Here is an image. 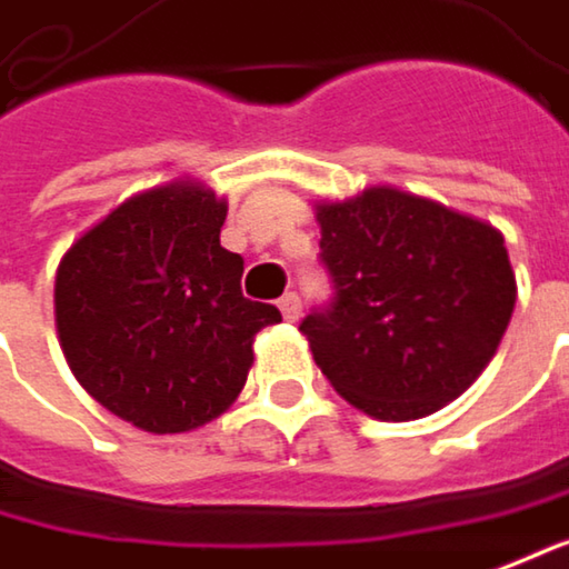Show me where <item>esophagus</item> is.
Masks as SVG:
<instances>
[{
  "mask_svg": "<svg viewBox=\"0 0 569 569\" xmlns=\"http://www.w3.org/2000/svg\"><path fill=\"white\" fill-rule=\"evenodd\" d=\"M278 307H281L284 320H291V323H295V320L301 317V310H305V307H301V298H298L295 291H288V295H284L281 301H278Z\"/></svg>",
  "mask_w": 569,
  "mask_h": 569,
  "instance_id": "obj_1",
  "label": "esophagus"
}]
</instances>
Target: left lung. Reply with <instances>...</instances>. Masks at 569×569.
I'll return each mask as SVG.
<instances>
[{"label":"left lung","mask_w":569,"mask_h":569,"mask_svg":"<svg viewBox=\"0 0 569 569\" xmlns=\"http://www.w3.org/2000/svg\"><path fill=\"white\" fill-rule=\"evenodd\" d=\"M317 223L333 298L301 333L330 386L379 421L463 395L515 310L502 232L391 187L323 203Z\"/></svg>","instance_id":"left-lung-1"}]
</instances>
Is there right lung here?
I'll return each mask as SVG.
<instances>
[{
  "mask_svg": "<svg viewBox=\"0 0 569 569\" xmlns=\"http://www.w3.org/2000/svg\"><path fill=\"white\" fill-rule=\"evenodd\" d=\"M226 203L168 183L116 207L63 256L58 333L73 376L148 433L220 418L246 386L252 340L281 320L242 295V256L220 246Z\"/></svg>",
  "mask_w": 569,
  "mask_h": 569,
  "instance_id": "add662e5",
  "label": "right lung"
}]
</instances>
